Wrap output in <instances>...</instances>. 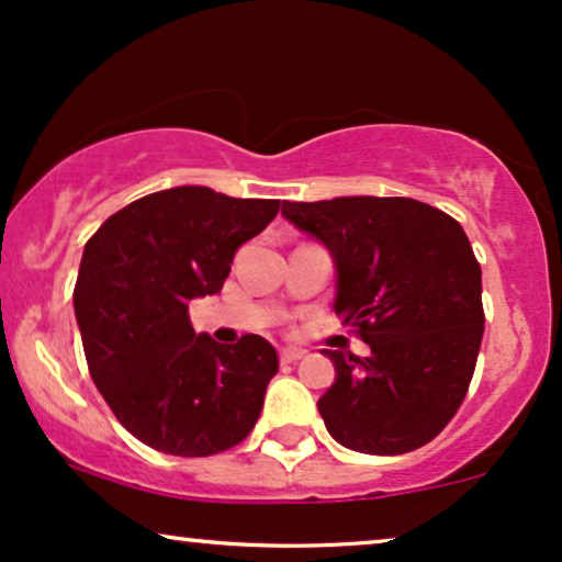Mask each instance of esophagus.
Segmentation results:
<instances>
[{"instance_id":"esophagus-1","label":"esophagus","mask_w":562,"mask_h":562,"mask_svg":"<svg viewBox=\"0 0 562 562\" xmlns=\"http://www.w3.org/2000/svg\"><path fill=\"white\" fill-rule=\"evenodd\" d=\"M304 357L302 349H281V362L283 364H294L300 362V359Z\"/></svg>"}]
</instances>
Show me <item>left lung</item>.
I'll use <instances>...</instances> for the list:
<instances>
[{"mask_svg": "<svg viewBox=\"0 0 562 562\" xmlns=\"http://www.w3.org/2000/svg\"><path fill=\"white\" fill-rule=\"evenodd\" d=\"M281 213L336 260V315L370 357L323 349L336 383L317 401L341 446H427L467 398L484 334L482 268L461 224L412 198H334Z\"/></svg>", "mask_w": 562, "mask_h": 562, "instance_id": "left-lung-1", "label": "left lung"}]
</instances>
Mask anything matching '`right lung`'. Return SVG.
Listing matches in <instances>:
<instances>
[{"label":"right lung","instance_id":"1","mask_svg":"<svg viewBox=\"0 0 562 562\" xmlns=\"http://www.w3.org/2000/svg\"><path fill=\"white\" fill-rule=\"evenodd\" d=\"M279 207L171 187L116 211L86 241L72 302L90 378L145 446L198 459L252 432L279 355L255 334L216 344L187 313L190 300L221 292L234 252Z\"/></svg>","mask_w":562,"mask_h":562}]
</instances>
